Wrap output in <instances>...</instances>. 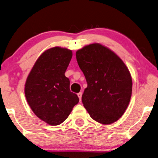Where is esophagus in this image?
<instances>
[{"instance_id": "obj_1", "label": "esophagus", "mask_w": 158, "mask_h": 158, "mask_svg": "<svg viewBox=\"0 0 158 158\" xmlns=\"http://www.w3.org/2000/svg\"><path fill=\"white\" fill-rule=\"evenodd\" d=\"M77 95H78V97H79V100L81 101V96H82V92H79V93L77 94Z\"/></svg>"}]
</instances>
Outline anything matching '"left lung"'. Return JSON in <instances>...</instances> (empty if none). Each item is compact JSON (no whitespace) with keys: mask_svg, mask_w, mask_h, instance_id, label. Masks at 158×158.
Returning a JSON list of instances; mask_svg holds the SVG:
<instances>
[{"mask_svg":"<svg viewBox=\"0 0 158 158\" xmlns=\"http://www.w3.org/2000/svg\"><path fill=\"white\" fill-rule=\"evenodd\" d=\"M76 57L87 82L81 97L84 107L98 123H114L131 100L132 79L127 66L114 52L99 43L77 50Z\"/></svg>","mask_w":158,"mask_h":158,"instance_id":"obj_1","label":"left lung"}]
</instances>
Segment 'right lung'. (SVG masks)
Wrapping results in <instances>:
<instances>
[{"mask_svg":"<svg viewBox=\"0 0 158 158\" xmlns=\"http://www.w3.org/2000/svg\"><path fill=\"white\" fill-rule=\"evenodd\" d=\"M71 58V50L50 48L37 58L27 78V102L33 113L49 125L63 123L79 101L70 91V81L65 76Z\"/></svg>","mask_w":158,"mask_h":158,"instance_id":"add662e5","label":"right lung"}]
</instances>
